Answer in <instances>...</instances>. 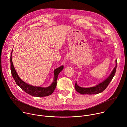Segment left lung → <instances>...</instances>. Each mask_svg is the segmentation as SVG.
<instances>
[{"label": "left lung", "instance_id": "8db88e82", "mask_svg": "<svg viewBox=\"0 0 127 127\" xmlns=\"http://www.w3.org/2000/svg\"><path fill=\"white\" fill-rule=\"evenodd\" d=\"M117 66V60H116V66L114 68L113 70L111 72L110 76H108L105 80H104L102 82L100 83L98 85L95 86L91 87H81L78 86L76 82L75 84V89L76 91L81 95H95L98 94L104 90L108 85L109 84L112 79L113 78L115 74L116 73V68Z\"/></svg>", "mask_w": 127, "mask_h": 127}]
</instances>
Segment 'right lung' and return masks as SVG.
Segmentation results:
<instances>
[{
  "label": "right lung",
  "mask_w": 127,
  "mask_h": 127,
  "mask_svg": "<svg viewBox=\"0 0 127 127\" xmlns=\"http://www.w3.org/2000/svg\"><path fill=\"white\" fill-rule=\"evenodd\" d=\"M12 50L10 56V69L11 74L13 79H14L17 85L20 87L22 89L25 91L27 94H29L31 95L37 97H43L51 95L55 89L57 85V80L58 78V75L60 72L63 69V66H61L54 71V77L53 82L48 87H43L39 86H34L29 84L24 81H23L20 77L18 75L17 73L15 70V68L13 66L12 61Z\"/></svg>",
  "instance_id": "right-lung-1"
}]
</instances>
